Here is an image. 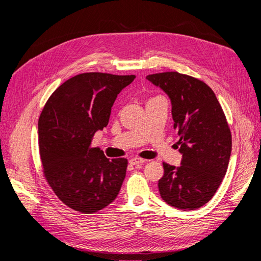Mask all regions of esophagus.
I'll use <instances>...</instances> for the list:
<instances>
[{
	"label": "esophagus",
	"instance_id": "obj_1",
	"mask_svg": "<svg viewBox=\"0 0 261 261\" xmlns=\"http://www.w3.org/2000/svg\"><path fill=\"white\" fill-rule=\"evenodd\" d=\"M146 160L145 159H141V158H133V159L129 160V163L132 165H137V164H143L145 163Z\"/></svg>",
	"mask_w": 261,
	"mask_h": 261
}]
</instances>
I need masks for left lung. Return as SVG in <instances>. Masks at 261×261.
Instances as JSON below:
<instances>
[{
	"mask_svg": "<svg viewBox=\"0 0 261 261\" xmlns=\"http://www.w3.org/2000/svg\"><path fill=\"white\" fill-rule=\"evenodd\" d=\"M168 94L183 154L179 167L163 162L161 198L170 206L195 210L206 204L222 181L232 151V135L215 92L203 82L177 72L148 75Z\"/></svg>",
	"mask_w": 261,
	"mask_h": 261,
	"instance_id": "1",
	"label": "left lung"
}]
</instances>
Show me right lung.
I'll use <instances>...</instances> for the list:
<instances>
[{"instance_id": "right-lung-1", "label": "right lung", "mask_w": 261, "mask_h": 261, "mask_svg": "<svg viewBox=\"0 0 261 261\" xmlns=\"http://www.w3.org/2000/svg\"><path fill=\"white\" fill-rule=\"evenodd\" d=\"M135 75L84 73L63 83L38 122L43 175L59 199L75 211L98 212L120 193L127 159H108L91 148L94 133L109 123L114 101Z\"/></svg>"}]
</instances>
